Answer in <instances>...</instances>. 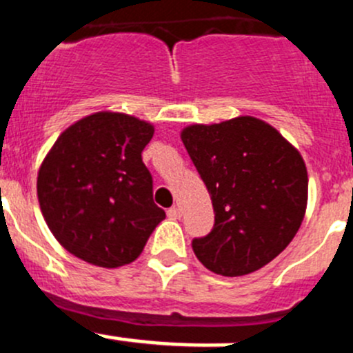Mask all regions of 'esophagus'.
<instances>
[{
  "label": "esophagus",
  "instance_id": "esophagus-1",
  "mask_svg": "<svg viewBox=\"0 0 353 353\" xmlns=\"http://www.w3.org/2000/svg\"><path fill=\"white\" fill-rule=\"evenodd\" d=\"M181 215H183V212H181L179 207H172V208H169V210H167V217L172 219V221L179 219Z\"/></svg>",
  "mask_w": 353,
  "mask_h": 353
}]
</instances>
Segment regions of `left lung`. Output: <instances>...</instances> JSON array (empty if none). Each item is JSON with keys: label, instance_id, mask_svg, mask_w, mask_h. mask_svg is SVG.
Here are the masks:
<instances>
[{"label": "left lung", "instance_id": "left-lung-1", "mask_svg": "<svg viewBox=\"0 0 353 353\" xmlns=\"http://www.w3.org/2000/svg\"><path fill=\"white\" fill-rule=\"evenodd\" d=\"M210 193L215 224L191 246L215 274L259 271L295 238L307 208L302 155L272 125L255 117L193 124L181 132Z\"/></svg>", "mask_w": 353, "mask_h": 353}]
</instances>
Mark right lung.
Listing matches in <instances>:
<instances>
[{"label": "right lung", "mask_w": 353, "mask_h": 353, "mask_svg": "<svg viewBox=\"0 0 353 353\" xmlns=\"http://www.w3.org/2000/svg\"><path fill=\"white\" fill-rule=\"evenodd\" d=\"M152 124L98 112L65 129L37 174L48 228L72 255L98 268L134 262L165 212L153 201L141 152Z\"/></svg>", "instance_id": "1"}]
</instances>
